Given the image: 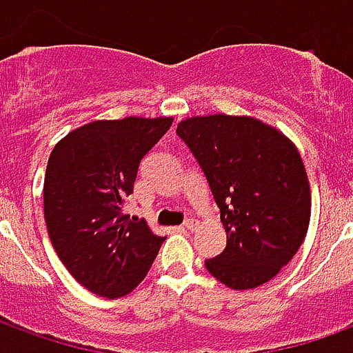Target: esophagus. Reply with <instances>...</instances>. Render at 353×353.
Wrapping results in <instances>:
<instances>
[{
    "mask_svg": "<svg viewBox=\"0 0 353 353\" xmlns=\"http://www.w3.org/2000/svg\"><path fill=\"white\" fill-rule=\"evenodd\" d=\"M194 227H196V221H192V219H187V221L181 225V229H183V230H192Z\"/></svg>",
    "mask_w": 353,
    "mask_h": 353,
    "instance_id": "obj_1",
    "label": "esophagus"
}]
</instances>
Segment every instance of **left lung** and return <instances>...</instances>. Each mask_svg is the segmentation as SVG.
Here are the masks:
<instances>
[{"instance_id": "left-lung-1", "label": "left lung", "mask_w": 353, "mask_h": 353, "mask_svg": "<svg viewBox=\"0 0 353 353\" xmlns=\"http://www.w3.org/2000/svg\"><path fill=\"white\" fill-rule=\"evenodd\" d=\"M177 134L204 170L227 232L223 253L206 261L208 272L236 291L270 281L310 225V183L296 145L248 115L187 117Z\"/></svg>"}]
</instances>
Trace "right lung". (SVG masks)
Instances as JSON below:
<instances>
[{
    "instance_id": "1",
    "label": "right lung",
    "mask_w": 353,
    "mask_h": 353,
    "mask_svg": "<svg viewBox=\"0 0 353 353\" xmlns=\"http://www.w3.org/2000/svg\"><path fill=\"white\" fill-rule=\"evenodd\" d=\"M172 117L92 121L60 139L47 162L43 210L54 252L94 295L119 299L138 288L164 238L124 214L138 166Z\"/></svg>"
}]
</instances>
